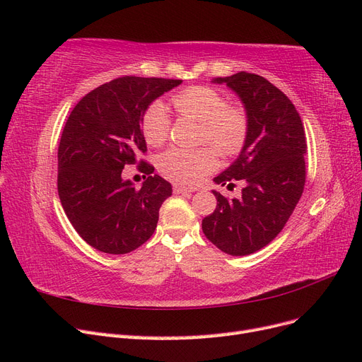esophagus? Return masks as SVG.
<instances>
[{
	"instance_id": "esophagus-1",
	"label": "esophagus",
	"mask_w": 362,
	"mask_h": 362,
	"mask_svg": "<svg viewBox=\"0 0 362 362\" xmlns=\"http://www.w3.org/2000/svg\"><path fill=\"white\" fill-rule=\"evenodd\" d=\"M196 192L194 187H184V185H173V193H193Z\"/></svg>"
}]
</instances>
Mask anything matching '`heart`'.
Instances as JSON below:
<instances>
[{
	"label": "heart",
	"instance_id": "obj_1",
	"mask_svg": "<svg viewBox=\"0 0 362 362\" xmlns=\"http://www.w3.org/2000/svg\"><path fill=\"white\" fill-rule=\"evenodd\" d=\"M173 107L182 116L201 122L199 141H208L222 156H237L249 131V117L243 107L229 105L226 98L213 87L193 86L173 96ZM170 119L163 103H152L141 119V133L148 145L158 146L168 139ZM157 166L164 178L192 185L217 168L213 148H170L158 157Z\"/></svg>",
	"mask_w": 362,
	"mask_h": 362
}]
</instances>
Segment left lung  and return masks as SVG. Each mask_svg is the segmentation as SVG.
I'll use <instances>...</instances> for the list:
<instances>
[{
  "instance_id": "1",
  "label": "left lung",
  "mask_w": 362,
  "mask_h": 362,
  "mask_svg": "<svg viewBox=\"0 0 362 362\" xmlns=\"http://www.w3.org/2000/svg\"><path fill=\"white\" fill-rule=\"evenodd\" d=\"M211 83L235 92L247 113L249 131L235 161L213 180L228 189L242 181V196L228 199L213 190L217 206L204 217L202 231L225 254L245 257L282 231L300 199L305 129L293 103L264 76L243 71Z\"/></svg>"
}]
</instances>
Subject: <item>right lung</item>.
I'll return each instance as SVG.
<instances>
[{
	"mask_svg": "<svg viewBox=\"0 0 362 362\" xmlns=\"http://www.w3.org/2000/svg\"><path fill=\"white\" fill-rule=\"evenodd\" d=\"M181 83L120 76L87 93L71 112L59 145L57 190L69 222L92 247L122 255L154 234L172 185L144 161L139 168L148 178L136 189L122 169L146 151V108Z\"/></svg>",
	"mask_w": 362,
	"mask_h": 362,
	"instance_id": "obj_1",
	"label": "right lung"
}]
</instances>
